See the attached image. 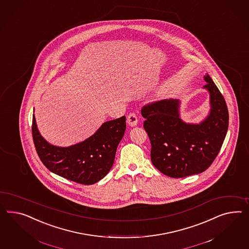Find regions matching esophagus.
<instances>
[{
  "mask_svg": "<svg viewBox=\"0 0 249 249\" xmlns=\"http://www.w3.org/2000/svg\"><path fill=\"white\" fill-rule=\"evenodd\" d=\"M127 123L128 124V126L130 127H135L137 126L138 124V117L135 113H130L128 115V119H127Z\"/></svg>",
  "mask_w": 249,
  "mask_h": 249,
  "instance_id": "esophagus-1",
  "label": "esophagus"
}]
</instances>
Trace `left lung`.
<instances>
[{"label":"left lung","mask_w":249,"mask_h":249,"mask_svg":"<svg viewBox=\"0 0 249 249\" xmlns=\"http://www.w3.org/2000/svg\"><path fill=\"white\" fill-rule=\"evenodd\" d=\"M204 80L210 109L199 123L182 120L178 100H163L142 107L144 128L151 143V162L164 175L176 178L199 174L221 148L229 128V110L209 74Z\"/></svg>","instance_id":"1"}]
</instances>
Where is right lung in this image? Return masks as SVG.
<instances>
[{
  "label": "right lung",
  "mask_w": 249,
  "mask_h": 249,
  "mask_svg": "<svg viewBox=\"0 0 249 249\" xmlns=\"http://www.w3.org/2000/svg\"><path fill=\"white\" fill-rule=\"evenodd\" d=\"M126 130V117L106 121L94 134L69 147L52 145L40 135L33 115V138L44 166L56 175L84 185L100 181L114 163L119 143Z\"/></svg>",
  "instance_id": "right-lung-1"
}]
</instances>
